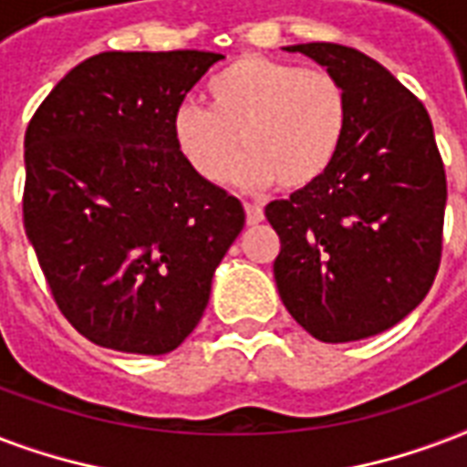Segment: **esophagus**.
<instances>
[{
    "mask_svg": "<svg viewBox=\"0 0 467 467\" xmlns=\"http://www.w3.org/2000/svg\"><path fill=\"white\" fill-rule=\"evenodd\" d=\"M244 213H247V225H257L265 220V210L254 202H244Z\"/></svg>",
    "mask_w": 467,
    "mask_h": 467,
    "instance_id": "34e87169",
    "label": "esophagus"
}]
</instances>
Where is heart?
<instances>
[{"instance_id":"b5f03b06","label":"heart","mask_w":467,"mask_h":467,"mask_svg":"<svg viewBox=\"0 0 467 467\" xmlns=\"http://www.w3.org/2000/svg\"><path fill=\"white\" fill-rule=\"evenodd\" d=\"M210 107L186 99L173 109L171 131L188 166L218 181L230 166V183L304 191L328 173L343 149L350 102L343 83L326 70L289 60L240 56L208 83Z\"/></svg>"}]
</instances>
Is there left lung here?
Returning a JSON list of instances; mask_svg holds the SVG:
<instances>
[{"instance_id": "obj_1", "label": "left lung", "mask_w": 467, "mask_h": 467, "mask_svg": "<svg viewBox=\"0 0 467 467\" xmlns=\"http://www.w3.org/2000/svg\"><path fill=\"white\" fill-rule=\"evenodd\" d=\"M343 83L350 124L328 173L265 208L281 240L274 279L320 343L377 336L407 318L441 262L446 171L426 107L365 53L284 46Z\"/></svg>"}]
</instances>
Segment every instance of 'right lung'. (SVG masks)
Wrapping results in <instances>:
<instances>
[{
	"label": "right lung",
	"instance_id": "obj_1",
	"mask_svg": "<svg viewBox=\"0 0 467 467\" xmlns=\"http://www.w3.org/2000/svg\"><path fill=\"white\" fill-rule=\"evenodd\" d=\"M223 58L99 53L28 122L26 237L58 308L90 343L166 355L202 318L244 210L188 166L171 117Z\"/></svg>",
	"mask_w": 467,
	"mask_h": 467
}]
</instances>
